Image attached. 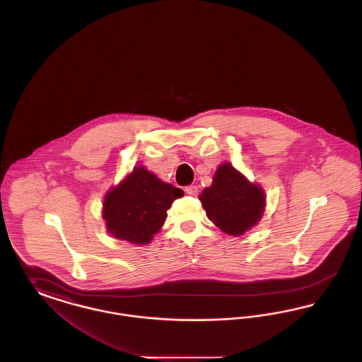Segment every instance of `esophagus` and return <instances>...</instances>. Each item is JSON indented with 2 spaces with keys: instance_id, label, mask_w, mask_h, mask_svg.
Segmentation results:
<instances>
[{
  "instance_id": "obj_1",
  "label": "esophagus",
  "mask_w": 362,
  "mask_h": 362,
  "mask_svg": "<svg viewBox=\"0 0 362 362\" xmlns=\"http://www.w3.org/2000/svg\"><path fill=\"white\" fill-rule=\"evenodd\" d=\"M186 192H187L189 195H197V194H198V187L194 186V185H189V186L186 187Z\"/></svg>"
}]
</instances>
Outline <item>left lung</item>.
I'll return each instance as SVG.
<instances>
[{
  "instance_id": "left-lung-1",
  "label": "left lung",
  "mask_w": 362,
  "mask_h": 362,
  "mask_svg": "<svg viewBox=\"0 0 362 362\" xmlns=\"http://www.w3.org/2000/svg\"><path fill=\"white\" fill-rule=\"evenodd\" d=\"M207 217L225 233L240 236L258 223L264 210V194L230 164L214 173L213 185L199 197Z\"/></svg>"
}]
</instances>
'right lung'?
Returning a JSON list of instances; mask_svg holds the SVG:
<instances>
[{"label":"right lung","instance_id":"1","mask_svg":"<svg viewBox=\"0 0 362 362\" xmlns=\"http://www.w3.org/2000/svg\"><path fill=\"white\" fill-rule=\"evenodd\" d=\"M182 195V189L161 182L144 167H136L104 198L107 229L117 239L148 244L164 224L173 201Z\"/></svg>","mask_w":362,"mask_h":362}]
</instances>
